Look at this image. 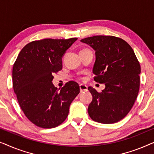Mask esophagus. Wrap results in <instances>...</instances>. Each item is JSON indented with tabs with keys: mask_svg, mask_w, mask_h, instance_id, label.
I'll list each match as a JSON object with an SVG mask.
<instances>
[{
	"mask_svg": "<svg viewBox=\"0 0 154 154\" xmlns=\"http://www.w3.org/2000/svg\"><path fill=\"white\" fill-rule=\"evenodd\" d=\"M80 90H81V92L88 91V86L83 85V84H81L80 85Z\"/></svg>",
	"mask_w": 154,
	"mask_h": 154,
	"instance_id": "1",
	"label": "esophagus"
}]
</instances>
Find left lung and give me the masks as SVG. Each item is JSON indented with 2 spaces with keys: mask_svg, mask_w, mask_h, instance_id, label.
<instances>
[{
  "mask_svg": "<svg viewBox=\"0 0 154 154\" xmlns=\"http://www.w3.org/2000/svg\"><path fill=\"white\" fill-rule=\"evenodd\" d=\"M81 42L95 51L94 80L105 84L101 92L88 87L92 96L88 114L100 123L119 122L130 112L138 95L141 68L135 54L127 42L111 35H95Z\"/></svg>",
  "mask_w": 154,
  "mask_h": 154,
  "instance_id": "left-lung-1",
  "label": "left lung"
}]
</instances>
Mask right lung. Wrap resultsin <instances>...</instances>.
<instances>
[{
    "instance_id": "add662e5",
    "label": "right lung",
    "mask_w": 154,
    "mask_h": 154,
    "mask_svg": "<svg viewBox=\"0 0 154 154\" xmlns=\"http://www.w3.org/2000/svg\"><path fill=\"white\" fill-rule=\"evenodd\" d=\"M45 38L24 46L13 65L14 93L25 116L35 125L52 128L66 119L69 106L79 94L74 81L65 84L60 91L52 83V74L62 69V59L76 41Z\"/></svg>"
}]
</instances>
